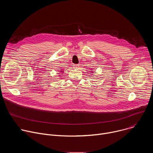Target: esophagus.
Listing matches in <instances>:
<instances>
[{"mask_svg":"<svg viewBox=\"0 0 153 153\" xmlns=\"http://www.w3.org/2000/svg\"><path fill=\"white\" fill-rule=\"evenodd\" d=\"M73 67H74V68H79V65H73Z\"/></svg>","mask_w":153,"mask_h":153,"instance_id":"34e87169","label":"esophagus"}]
</instances>
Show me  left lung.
Masks as SVG:
<instances>
[{
    "label": "left lung",
    "instance_id": "left-lung-1",
    "mask_svg": "<svg viewBox=\"0 0 153 153\" xmlns=\"http://www.w3.org/2000/svg\"><path fill=\"white\" fill-rule=\"evenodd\" d=\"M90 73H93V71H90Z\"/></svg>",
    "mask_w": 153,
    "mask_h": 153
}]
</instances>
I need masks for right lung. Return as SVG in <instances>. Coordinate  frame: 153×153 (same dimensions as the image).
<instances>
[{
	"label": "right lung",
	"mask_w": 153,
	"mask_h": 153,
	"mask_svg": "<svg viewBox=\"0 0 153 153\" xmlns=\"http://www.w3.org/2000/svg\"><path fill=\"white\" fill-rule=\"evenodd\" d=\"M59 72L60 73V74H62L63 73V70L62 69H61V70H60L59 71ZM60 75V74H59Z\"/></svg>",
	"instance_id": "1"
}]
</instances>
